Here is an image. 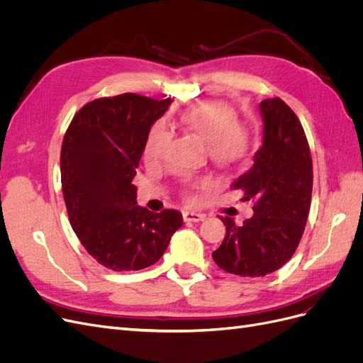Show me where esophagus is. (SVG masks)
<instances>
[{
    "mask_svg": "<svg viewBox=\"0 0 363 363\" xmlns=\"http://www.w3.org/2000/svg\"><path fill=\"white\" fill-rule=\"evenodd\" d=\"M183 219H184L186 223H200V221H203V219H204V215L186 211V212H183Z\"/></svg>",
    "mask_w": 363,
    "mask_h": 363,
    "instance_id": "obj_1",
    "label": "esophagus"
}]
</instances>
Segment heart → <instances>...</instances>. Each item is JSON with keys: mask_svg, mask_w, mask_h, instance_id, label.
<instances>
[{"mask_svg": "<svg viewBox=\"0 0 363 363\" xmlns=\"http://www.w3.org/2000/svg\"><path fill=\"white\" fill-rule=\"evenodd\" d=\"M182 123L207 142L212 160L219 164L233 163L245 156L250 145L248 130L239 123L232 106L223 101H208L188 108ZM171 133L157 124L151 128L145 142L144 156L150 163L159 162L167 152Z\"/></svg>", "mask_w": 363, "mask_h": 363, "instance_id": "1", "label": "heart"}]
</instances>
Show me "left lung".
<instances>
[{
  "label": "left lung",
  "instance_id": "8db88e82",
  "mask_svg": "<svg viewBox=\"0 0 363 363\" xmlns=\"http://www.w3.org/2000/svg\"><path fill=\"white\" fill-rule=\"evenodd\" d=\"M262 145L255 163L230 188L252 200V216L242 225L221 216L225 238L212 252L216 265L235 276L263 277L281 268L298 247L312 199V157L301 123L280 98L259 106Z\"/></svg>",
  "mask_w": 363,
  "mask_h": 363
}]
</instances>
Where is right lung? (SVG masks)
Listing matches in <instances>:
<instances>
[{
	"mask_svg": "<svg viewBox=\"0 0 363 363\" xmlns=\"http://www.w3.org/2000/svg\"><path fill=\"white\" fill-rule=\"evenodd\" d=\"M171 103L136 94L100 98L83 106L65 133L60 172L71 227L112 271L156 263L183 224L174 208L155 213L138 206L131 184L151 125Z\"/></svg>",
	"mask_w": 363,
	"mask_h": 363,
	"instance_id": "1",
	"label": "right lung"
}]
</instances>
